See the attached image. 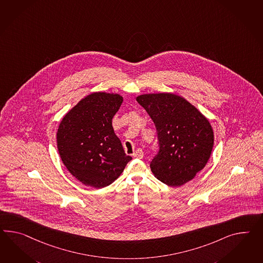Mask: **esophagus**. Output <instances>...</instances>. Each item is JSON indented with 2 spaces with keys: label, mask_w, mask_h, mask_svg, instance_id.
<instances>
[{
  "label": "esophagus",
  "mask_w": 263,
  "mask_h": 263,
  "mask_svg": "<svg viewBox=\"0 0 263 263\" xmlns=\"http://www.w3.org/2000/svg\"><path fill=\"white\" fill-rule=\"evenodd\" d=\"M134 156L136 157V158H143V156H144V154H143V151H142L141 148H138V149H136L135 152V154H134Z\"/></svg>",
  "instance_id": "obj_1"
}]
</instances>
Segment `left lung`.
Segmentation results:
<instances>
[{"label":"left lung","mask_w":263,"mask_h":263,"mask_svg":"<svg viewBox=\"0 0 263 263\" xmlns=\"http://www.w3.org/2000/svg\"><path fill=\"white\" fill-rule=\"evenodd\" d=\"M136 101L155 123L159 151L151 162L155 177L179 187L207 164L214 147L209 120L181 96L162 92L139 95Z\"/></svg>","instance_id":"1"}]
</instances>
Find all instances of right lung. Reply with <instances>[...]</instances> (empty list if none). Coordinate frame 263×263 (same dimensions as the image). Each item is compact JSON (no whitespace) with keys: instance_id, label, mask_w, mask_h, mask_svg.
Listing matches in <instances>:
<instances>
[{"instance_id":"add662e5","label":"right lung","mask_w":263,"mask_h":263,"mask_svg":"<svg viewBox=\"0 0 263 263\" xmlns=\"http://www.w3.org/2000/svg\"><path fill=\"white\" fill-rule=\"evenodd\" d=\"M122 102L118 93H90L78 102L59 125L57 148L61 159L86 186H108L133 159L125 154L112 128V118Z\"/></svg>"}]
</instances>
